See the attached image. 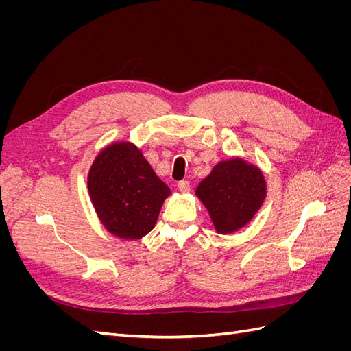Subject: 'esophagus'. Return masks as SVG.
Returning a JSON list of instances; mask_svg holds the SVG:
<instances>
[{"instance_id":"34e87169","label":"esophagus","mask_w":351,"mask_h":351,"mask_svg":"<svg viewBox=\"0 0 351 351\" xmlns=\"http://www.w3.org/2000/svg\"><path fill=\"white\" fill-rule=\"evenodd\" d=\"M177 187H178V190L182 193H187L189 190H190V183L187 182V180H183V182H180L178 184H177Z\"/></svg>"}]
</instances>
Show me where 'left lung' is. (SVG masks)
Wrapping results in <instances>:
<instances>
[{"instance_id": "left-lung-1", "label": "left lung", "mask_w": 351, "mask_h": 351, "mask_svg": "<svg viewBox=\"0 0 351 351\" xmlns=\"http://www.w3.org/2000/svg\"><path fill=\"white\" fill-rule=\"evenodd\" d=\"M195 193L208 209L215 231L231 234L256 215L267 197V182L261 168L236 156L219 161Z\"/></svg>"}]
</instances>
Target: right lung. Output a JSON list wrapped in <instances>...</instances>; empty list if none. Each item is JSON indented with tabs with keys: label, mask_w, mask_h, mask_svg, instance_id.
<instances>
[{
	"label": "right lung",
	"mask_w": 351,
	"mask_h": 351,
	"mask_svg": "<svg viewBox=\"0 0 351 351\" xmlns=\"http://www.w3.org/2000/svg\"><path fill=\"white\" fill-rule=\"evenodd\" d=\"M88 190L102 226L123 240L145 237L171 195L130 142L111 143L97 155L88 174Z\"/></svg>",
	"instance_id": "add662e5"
}]
</instances>
